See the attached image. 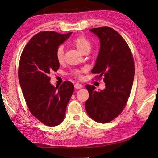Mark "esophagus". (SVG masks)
Masks as SVG:
<instances>
[{
    "instance_id": "34e87169",
    "label": "esophagus",
    "mask_w": 158,
    "mask_h": 158,
    "mask_svg": "<svg viewBox=\"0 0 158 158\" xmlns=\"http://www.w3.org/2000/svg\"><path fill=\"white\" fill-rule=\"evenodd\" d=\"M74 88L76 89H80V88H82L83 86H82V85H81V84L77 83V84H75V85H74Z\"/></svg>"
}]
</instances>
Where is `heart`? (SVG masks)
I'll return each mask as SVG.
<instances>
[{
	"label": "heart",
	"instance_id": "b5f03b06",
	"mask_svg": "<svg viewBox=\"0 0 158 158\" xmlns=\"http://www.w3.org/2000/svg\"><path fill=\"white\" fill-rule=\"evenodd\" d=\"M73 44L81 53L89 52L91 48V42L83 35H80L73 40ZM56 57L59 63H62L64 61V48L63 45L59 46L56 51ZM85 72V69H76L73 70L70 74L77 78H81V74Z\"/></svg>",
	"mask_w": 158,
	"mask_h": 158
}]
</instances>
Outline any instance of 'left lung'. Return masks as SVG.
<instances>
[{
    "mask_svg": "<svg viewBox=\"0 0 158 158\" xmlns=\"http://www.w3.org/2000/svg\"><path fill=\"white\" fill-rule=\"evenodd\" d=\"M100 40L101 46L91 73L103 81L106 88L99 92L87 84L89 97L85 102L87 113L97 122H111L121 114L131 91L135 75L133 57L127 43L109 27L90 29Z\"/></svg>",
    "mask_w": 158,
    "mask_h": 158,
    "instance_id": "obj_1",
    "label": "left lung"
}]
</instances>
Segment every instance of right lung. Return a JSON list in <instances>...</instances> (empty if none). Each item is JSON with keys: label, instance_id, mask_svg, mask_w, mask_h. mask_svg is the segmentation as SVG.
Returning a JSON list of instances; mask_svg holds the SVG:
<instances>
[{"label": "right lung", "instance_id": "1", "mask_svg": "<svg viewBox=\"0 0 158 158\" xmlns=\"http://www.w3.org/2000/svg\"><path fill=\"white\" fill-rule=\"evenodd\" d=\"M71 34L41 31L32 37L20 57L18 78L27 106L32 116L47 126H56L63 121L74 91L69 81L59 87L50 83V74L59 68L56 51Z\"/></svg>", "mask_w": 158, "mask_h": 158}]
</instances>
